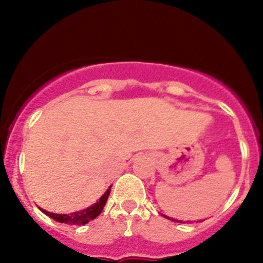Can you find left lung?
<instances>
[{
	"label": "left lung",
	"instance_id": "8db88e82",
	"mask_svg": "<svg viewBox=\"0 0 263 263\" xmlns=\"http://www.w3.org/2000/svg\"><path fill=\"white\" fill-rule=\"evenodd\" d=\"M164 216V218H167V219H170V220H172V221H177V220H174V219H172V218H170V216H167V215H163ZM177 222H182V221H179V220H178Z\"/></svg>",
	"mask_w": 263,
	"mask_h": 263
}]
</instances>
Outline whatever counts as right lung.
<instances>
[{
  "label": "right lung",
  "mask_w": 263,
  "mask_h": 263,
  "mask_svg": "<svg viewBox=\"0 0 263 263\" xmlns=\"http://www.w3.org/2000/svg\"><path fill=\"white\" fill-rule=\"evenodd\" d=\"M111 186H108V189L105 192V194L96 201L95 204H92L91 206L86 208V209L74 211L70 214H55V213H49V211L41 209L45 215H48L49 218H52L55 221L62 222V224H68V225H85L89 221H91L101 214L102 209H104L105 204H106L108 195H110Z\"/></svg>",
  "instance_id": "1"
}]
</instances>
